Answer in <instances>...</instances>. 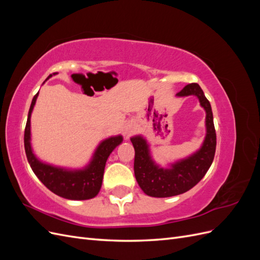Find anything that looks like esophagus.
<instances>
[{
  "instance_id": "34e87169",
  "label": "esophagus",
  "mask_w": 260,
  "mask_h": 260,
  "mask_svg": "<svg viewBox=\"0 0 260 260\" xmlns=\"http://www.w3.org/2000/svg\"><path fill=\"white\" fill-rule=\"evenodd\" d=\"M133 132H135V125L132 123H125L122 128V135L124 136L125 139H129L132 135Z\"/></svg>"
}]
</instances>
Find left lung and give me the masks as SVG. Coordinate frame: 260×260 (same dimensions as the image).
Listing matches in <instances>:
<instances>
[{
  "instance_id": "obj_1",
  "label": "left lung",
  "mask_w": 260,
  "mask_h": 260,
  "mask_svg": "<svg viewBox=\"0 0 260 260\" xmlns=\"http://www.w3.org/2000/svg\"><path fill=\"white\" fill-rule=\"evenodd\" d=\"M195 95L206 112V137L199 151L186 158L171 164L169 168L157 165L149 151V144L142 136L130 140L135 147V176L142 191L152 198H170L182 194L198 184L206 175L216 152V130L211 106L201 86L190 83L177 93V96Z\"/></svg>"
}]
</instances>
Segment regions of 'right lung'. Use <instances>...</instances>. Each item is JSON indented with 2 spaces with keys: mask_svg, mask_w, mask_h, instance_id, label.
Returning <instances> with one entry per match:
<instances>
[{
  "mask_svg": "<svg viewBox=\"0 0 260 260\" xmlns=\"http://www.w3.org/2000/svg\"><path fill=\"white\" fill-rule=\"evenodd\" d=\"M54 75H57V73L50 75L48 79ZM38 95L39 92L31 102L25 128V137H23L25 151L31 169L50 191L60 198L73 201H84L95 198L101 190L106 160L114 149L121 144L122 137L116 136L102 141L90 162L82 169H67L43 162L34 154L31 147L30 118Z\"/></svg>",
  "mask_w": 260,
  "mask_h": 260,
  "instance_id": "right-lung-1",
  "label": "right lung"
}]
</instances>
